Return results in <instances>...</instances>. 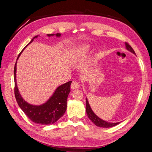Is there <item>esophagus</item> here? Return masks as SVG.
<instances>
[{
	"label": "esophagus",
	"mask_w": 152,
	"mask_h": 152,
	"mask_svg": "<svg viewBox=\"0 0 152 152\" xmlns=\"http://www.w3.org/2000/svg\"><path fill=\"white\" fill-rule=\"evenodd\" d=\"M80 87V84L76 81H74L71 84V89L72 90H75V89H78Z\"/></svg>",
	"instance_id": "1"
}]
</instances>
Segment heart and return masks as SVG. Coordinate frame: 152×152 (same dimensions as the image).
I'll use <instances>...</instances> for the list:
<instances>
[{
	"mask_svg": "<svg viewBox=\"0 0 152 152\" xmlns=\"http://www.w3.org/2000/svg\"><path fill=\"white\" fill-rule=\"evenodd\" d=\"M87 49H88V47H82V48L80 49V50H86Z\"/></svg>",
	"mask_w": 152,
	"mask_h": 152,
	"instance_id": "heart-1",
	"label": "heart"
}]
</instances>
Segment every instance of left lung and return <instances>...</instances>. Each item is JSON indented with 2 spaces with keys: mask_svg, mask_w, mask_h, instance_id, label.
I'll use <instances>...</instances> for the list:
<instances>
[{
  "mask_svg": "<svg viewBox=\"0 0 152 152\" xmlns=\"http://www.w3.org/2000/svg\"><path fill=\"white\" fill-rule=\"evenodd\" d=\"M125 46H126V48L128 50H129L130 52L132 53L133 54L136 55L134 50H133L131 46H130L129 43H127L126 42ZM86 113H87L88 118L92 121V123H94L96 126H99V127L110 128V127L115 126L120 123V122L119 123H109V122H107L101 119V118L99 117H98L94 113V111H92V109L91 108L90 104H89L88 100L87 98H86Z\"/></svg>",
  "mask_w": 152,
  "mask_h": 152,
  "instance_id": "obj_1",
  "label": "left lung"
}]
</instances>
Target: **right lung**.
Wrapping results in <instances>:
<instances>
[{"label":"right lung","mask_w":152,"mask_h":152,"mask_svg":"<svg viewBox=\"0 0 152 152\" xmlns=\"http://www.w3.org/2000/svg\"><path fill=\"white\" fill-rule=\"evenodd\" d=\"M55 35L56 37H60L61 34H48L47 35L50 37L53 36ZM37 37L38 35L35 36L29 43V44L32 43L34 39L37 38ZM29 44H28V45ZM23 49L21 51L18 56L17 60L20 57L21 53H22ZM16 63L17 62H16V64H15L14 70L15 83L14 94L19 107L27 115V117L35 123L43 124V125L54 124L64 114L65 111H66L67 107V98L70 91V84L72 83V81H69L58 86L54 91L52 96L42 105H31V104L27 103L23 99L20 94L18 88L16 83Z\"/></svg>","instance_id":"1"}]
</instances>
